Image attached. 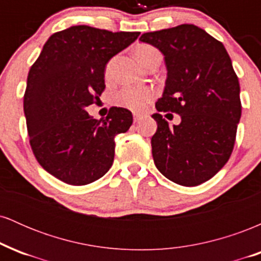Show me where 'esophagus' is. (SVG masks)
Returning a JSON list of instances; mask_svg holds the SVG:
<instances>
[{
	"mask_svg": "<svg viewBox=\"0 0 261 261\" xmlns=\"http://www.w3.org/2000/svg\"><path fill=\"white\" fill-rule=\"evenodd\" d=\"M141 119H142V115H139V114H135V115H134V121L135 122H139Z\"/></svg>",
	"mask_w": 261,
	"mask_h": 261,
	"instance_id": "esophagus-1",
	"label": "esophagus"
}]
</instances>
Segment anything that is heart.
Returning <instances> with one entry per match:
<instances>
[{
    "label": "heart",
    "instance_id": "b5f03b06",
    "mask_svg": "<svg viewBox=\"0 0 261 261\" xmlns=\"http://www.w3.org/2000/svg\"><path fill=\"white\" fill-rule=\"evenodd\" d=\"M158 50L152 45L148 44H140L139 46L135 49V55H136L137 60L141 65L147 60L149 56L153 54H157ZM110 73V64L107 65L106 67V76L108 77ZM154 93L149 88H143V87H133L127 86L124 87L118 94L115 95L116 106L126 108V109L131 110L135 113H142L143 110L147 108L149 101L153 99Z\"/></svg>",
    "mask_w": 261,
    "mask_h": 261
}]
</instances>
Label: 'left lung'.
Wrapping results in <instances>:
<instances>
[{
    "instance_id": "1",
    "label": "left lung",
    "mask_w": 261,
    "mask_h": 261,
    "mask_svg": "<svg viewBox=\"0 0 261 261\" xmlns=\"http://www.w3.org/2000/svg\"><path fill=\"white\" fill-rule=\"evenodd\" d=\"M140 40L157 47L167 66L155 109L181 118L169 127L161 114L152 115L158 125L151 140L154 164L169 180L196 187L222 169L234 147L238 77L223 44L194 24L145 33Z\"/></svg>"
}]
</instances>
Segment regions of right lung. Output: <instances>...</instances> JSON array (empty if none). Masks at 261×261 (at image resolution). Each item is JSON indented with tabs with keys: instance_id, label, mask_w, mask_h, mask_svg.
<instances>
[{
	"instance_id": "right-lung-1",
	"label": "right lung",
	"mask_w": 261,
	"mask_h": 261,
	"mask_svg": "<svg viewBox=\"0 0 261 261\" xmlns=\"http://www.w3.org/2000/svg\"><path fill=\"white\" fill-rule=\"evenodd\" d=\"M139 35L70 27L47 39L29 70L23 101L29 142L39 164L59 180L86 185L112 167L114 139L130 128L133 114L113 107L97 120L86 108L106 88L108 61Z\"/></svg>"
}]
</instances>
